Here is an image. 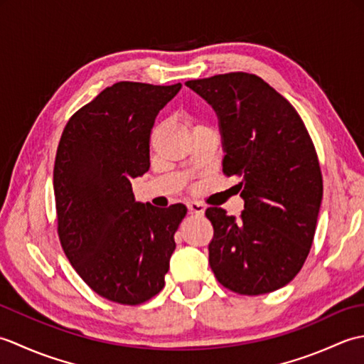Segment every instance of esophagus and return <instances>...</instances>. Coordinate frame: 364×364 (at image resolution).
<instances>
[{
    "label": "esophagus",
    "instance_id": "obj_1",
    "mask_svg": "<svg viewBox=\"0 0 364 364\" xmlns=\"http://www.w3.org/2000/svg\"><path fill=\"white\" fill-rule=\"evenodd\" d=\"M188 210L192 214H203L205 213V206L200 202H188Z\"/></svg>",
    "mask_w": 364,
    "mask_h": 364
}]
</instances>
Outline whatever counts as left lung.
Wrapping results in <instances>:
<instances>
[{"label": "left lung", "instance_id": "8db88e82", "mask_svg": "<svg viewBox=\"0 0 364 364\" xmlns=\"http://www.w3.org/2000/svg\"><path fill=\"white\" fill-rule=\"evenodd\" d=\"M186 86L218 114L223 173L241 178L245 202L239 219L222 208L205 213L214 227L213 272L242 296L280 289L310 253L322 202L319 159L305 123L257 75H215Z\"/></svg>", "mask_w": 364, "mask_h": 364}]
</instances>
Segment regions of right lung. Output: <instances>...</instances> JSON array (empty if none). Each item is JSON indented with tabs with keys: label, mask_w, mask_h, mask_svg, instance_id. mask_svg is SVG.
<instances>
[{
	"label": "right lung",
	"mask_w": 364,
	"mask_h": 364,
	"mask_svg": "<svg viewBox=\"0 0 364 364\" xmlns=\"http://www.w3.org/2000/svg\"><path fill=\"white\" fill-rule=\"evenodd\" d=\"M181 84L120 81L76 111L53 170L58 235L73 269L98 296L141 305L164 288L175 233L188 213L136 202L131 180L150 168L158 112Z\"/></svg>",
	"instance_id": "1"
}]
</instances>
